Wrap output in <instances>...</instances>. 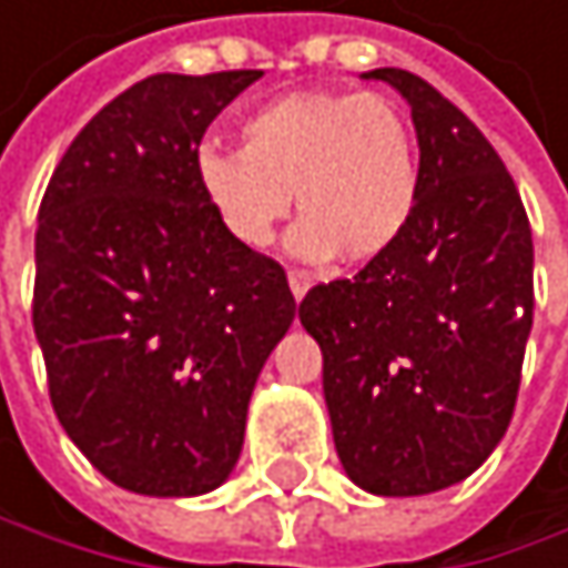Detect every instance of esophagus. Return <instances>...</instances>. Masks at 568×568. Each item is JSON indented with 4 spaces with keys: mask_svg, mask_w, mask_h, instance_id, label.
Wrapping results in <instances>:
<instances>
[{
    "mask_svg": "<svg viewBox=\"0 0 568 568\" xmlns=\"http://www.w3.org/2000/svg\"><path fill=\"white\" fill-rule=\"evenodd\" d=\"M290 290H293V296H296V303L306 296V290H310V272H303V268H290Z\"/></svg>",
    "mask_w": 568,
    "mask_h": 568,
    "instance_id": "1",
    "label": "esophagus"
}]
</instances>
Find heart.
Returning a JSON list of instances; mask_svg holds the SVG:
<instances>
[{
    "instance_id": "b5f03b06",
    "label": "heart",
    "mask_w": 568,
    "mask_h": 568,
    "mask_svg": "<svg viewBox=\"0 0 568 568\" xmlns=\"http://www.w3.org/2000/svg\"><path fill=\"white\" fill-rule=\"evenodd\" d=\"M242 151L201 148L197 187L248 252H262L290 215H303L290 252L306 262H371L407 232L420 194V151L407 110L384 93L296 90L255 106Z\"/></svg>"
}]
</instances>
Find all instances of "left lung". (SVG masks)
Listing matches in <instances>:
<instances>
[{
  "instance_id": "left-lung-1",
  "label": "left lung",
  "mask_w": 568,
  "mask_h": 568,
  "mask_svg": "<svg viewBox=\"0 0 568 568\" xmlns=\"http://www.w3.org/2000/svg\"><path fill=\"white\" fill-rule=\"evenodd\" d=\"M410 106L420 194L404 239L300 303L323 349L336 455L371 495L465 481L505 437L532 333V229L471 120L407 70H371Z\"/></svg>"
}]
</instances>
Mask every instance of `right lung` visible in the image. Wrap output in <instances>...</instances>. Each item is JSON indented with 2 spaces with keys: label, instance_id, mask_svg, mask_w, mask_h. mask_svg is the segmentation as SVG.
I'll list each match as a JSON object with an SVG mask.
<instances>
[{
  "label": "right lung",
  "instance_id": "1",
  "mask_svg": "<svg viewBox=\"0 0 568 568\" xmlns=\"http://www.w3.org/2000/svg\"><path fill=\"white\" fill-rule=\"evenodd\" d=\"M262 70L154 73L73 138L39 205L32 329L53 410L113 485L219 488L296 300L229 239L194 178L212 120Z\"/></svg>",
  "mask_w": 568,
  "mask_h": 568
}]
</instances>
